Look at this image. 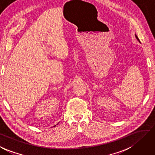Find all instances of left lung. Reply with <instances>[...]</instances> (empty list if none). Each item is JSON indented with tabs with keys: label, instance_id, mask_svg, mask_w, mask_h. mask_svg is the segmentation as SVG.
Wrapping results in <instances>:
<instances>
[{
	"label": "left lung",
	"instance_id": "1",
	"mask_svg": "<svg viewBox=\"0 0 155 155\" xmlns=\"http://www.w3.org/2000/svg\"><path fill=\"white\" fill-rule=\"evenodd\" d=\"M136 38L137 39V40L139 41V38H138V37H137V35H136Z\"/></svg>",
	"mask_w": 155,
	"mask_h": 155
}]
</instances>
